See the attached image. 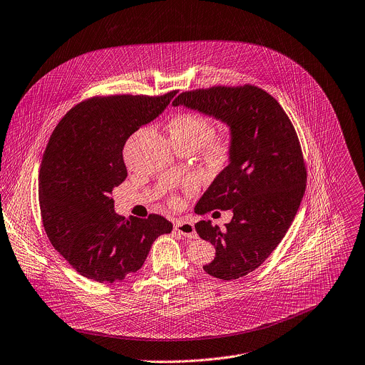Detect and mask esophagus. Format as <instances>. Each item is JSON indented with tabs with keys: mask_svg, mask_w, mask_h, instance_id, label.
Returning a JSON list of instances; mask_svg holds the SVG:
<instances>
[{
	"mask_svg": "<svg viewBox=\"0 0 365 365\" xmlns=\"http://www.w3.org/2000/svg\"><path fill=\"white\" fill-rule=\"evenodd\" d=\"M174 230L178 231L180 234H182L185 238H197V232L194 230L192 222L190 221H184V220H177L174 222Z\"/></svg>",
	"mask_w": 365,
	"mask_h": 365,
	"instance_id": "34e87169",
	"label": "esophagus"
}]
</instances>
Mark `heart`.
<instances>
[{
  "instance_id": "obj_1",
  "label": "heart",
  "mask_w": 365,
  "mask_h": 365,
  "mask_svg": "<svg viewBox=\"0 0 365 365\" xmlns=\"http://www.w3.org/2000/svg\"><path fill=\"white\" fill-rule=\"evenodd\" d=\"M170 138L174 147H188L191 150L202 148V157L210 165H224L232 155L234 131L224 127L214 133V124L200 113H181L168 124ZM197 188V182L190 180L184 184V190L191 192Z\"/></svg>"
}]
</instances>
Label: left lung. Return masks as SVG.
<instances>
[{"instance_id": "1", "label": "left lung", "mask_w": 365, "mask_h": 365, "mask_svg": "<svg viewBox=\"0 0 365 365\" xmlns=\"http://www.w3.org/2000/svg\"><path fill=\"white\" fill-rule=\"evenodd\" d=\"M184 106L212 115L234 131L230 164L197 204L198 214L231 210L225 228L195 224L198 235L215 245L204 265L220 279H237L258 268L281 242L305 192L307 168L288 115L267 91L255 86H217L181 93Z\"/></svg>"}]
</instances>
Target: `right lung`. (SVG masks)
Wrapping results in <instances>:
<instances>
[{
	"instance_id": "right-lung-1",
	"label": "right lung",
	"mask_w": 365,
	"mask_h": 365,
	"mask_svg": "<svg viewBox=\"0 0 365 365\" xmlns=\"http://www.w3.org/2000/svg\"><path fill=\"white\" fill-rule=\"evenodd\" d=\"M175 94L86 100L50 137L40 167L43 225L53 247L90 279L114 282L138 271L153 242L173 230L158 214L125 220L114 211L111 194L127 178V140L157 118Z\"/></svg>"
}]
</instances>
